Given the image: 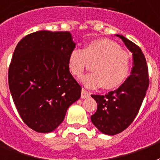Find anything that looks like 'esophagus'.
I'll return each instance as SVG.
<instances>
[{
    "instance_id": "1",
    "label": "esophagus",
    "mask_w": 160,
    "mask_h": 160,
    "mask_svg": "<svg viewBox=\"0 0 160 160\" xmlns=\"http://www.w3.org/2000/svg\"><path fill=\"white\" fill-rule=\"evenodd\" d=\"M90 96V94L88 91H86L85 90L82 89V91H81V98L82 99H85V98H89Z\"/></svg>"
}]
</instances>
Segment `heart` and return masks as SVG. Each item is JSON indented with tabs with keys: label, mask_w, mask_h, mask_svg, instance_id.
Instances as JSON below:
<instances>
[{
	"label": "heart",
	"mask_w": 160,
	"mask_h": 160,
	"mask_svg": "<svg viewBox=\"0 0 160 160\" xmlns=\"http://www.w3.org/2000/svg\"><path fill=\"white\" fill-rule=\"evenodd\" d=\"M89 61L94 62L92 70L80 79L86 88L102 86L110 90L119 87L130 72V57L120 50L115 42L106 39L94 40L85 44L83 48L75 47L68 56V68L76 77L82 75Z\"/></svg>",
	"instance_id": "b5f03b06"
}]
</instances>
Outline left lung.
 Wrapping results in <instances>:
<instances>
[{"label":"left lung","instance_id":"8db88e82","mask_svg":"<svg viewBox=\"0 0 160 160\" xmlns=\"http://www.w3.org/2000/svg\"><path fill=\"white\" fill-rule=\"evenodd\" d=\"M127 49L133 55L130 75L117 90L105 95H91L97 103V110L91 121L101 133L114 135L128 128L139 113L149 87V80L146 60L141 49L120 35Z\"/></svg>","mask_w":160,"mask_h":160}]
</instances>
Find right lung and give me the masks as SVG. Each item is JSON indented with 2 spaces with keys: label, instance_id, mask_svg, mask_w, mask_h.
<instances>
[{
  "label": "right lung",
  "instance_id": "1",
  "mask_svg": "<svg viewBox=\"0 0 160 160\" xmlns=\"http://www.w3.org/2000/svg\"><path fill=\"white\" fill-rule=\"evenodd\" d=\"M69 31H40L17 44L8 71L9 88L25 124L39 133L55 130L81 87L68 68L75 43Z\"/></svg>",
  "mask_w": 160,
  "mask_h": 160
}]
</instances>
